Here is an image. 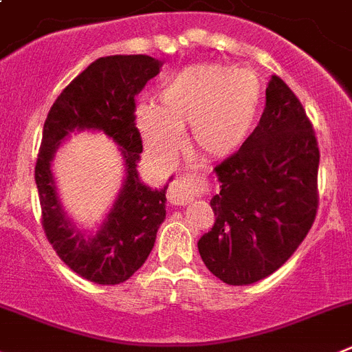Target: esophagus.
<instances>
[{
	"instance_id": "obj_1",
	"label": "esophagus",
	"mask_w": 352,
	"mask_h": 352,
	"mask_svg": "<svg viewBox=\"0 0 352 352\" xmlns=\"http://www.w3.org/2000/svg\"><path fill=\"white\" fill-rule=\"evenodd\" d=\"M202 185L201 176L195 173H185L182 178L174 182V185L169 188L167 201L174 206H186L193 201V192Z\"/></svg>"
}]
</instances>
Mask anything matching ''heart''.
Listing matches in <instances>:
<instances>
[{
	"label": "heart",
	"instance_id": "obj_1",
	"mask_svg": "<svg viewBox=\"0 0 352 352\" xmlns=\"http://www.w3.org/2000/svg\"><path fill=\"white\" fill-rule=\"evenodd\" d=\"M263 83L253 69L197 64L174 73L159 90V108L141 104L136 124L155 159L170 164L190 141L211 159H227L253 134Z\"/></svg>",
	"mask_w": 352,
	"mask_h": 352
}]
</instances>
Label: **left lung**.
<instances>
[{
  "instance_id": "obj_1",
  "label": "left lung",
  "mask_w": 352,
  "mask_h": 352,
  "mask_svg": "<svg viewBox=\"0 0 352 352\" xmlns=\"http://www.w3.org/2000/svg\"><path fill=\"white\" fill-rule=\"evenodd\" d=\"M318 167V140L304 106L274 75L248 143L214 167L216 221L197 243L206 267L234 286L276 272L314 223Z\"/></svg>"
}]
</instances>
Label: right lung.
<instances>
[{
  "label": "right lung",
  "instance_id": "obj_1",
  "mask_svg": "<svg viewBox=\"0 0 352 352\" xmlns=\"http://www.w3.org/2000/svg\"><path fill=\"white\" fill-rule=\"evenodd\" d=\"M162 60L150 56L99 57L52 104L43 125L34 179L48 243L73 272L98 285H120L144 262L166 220V190L140 179L143 151L136 127V98L157 76ZM101 130L124 159L126 178L113 208L96 234L80 231L62 209L51 160L71 131ZM173 179V178H170Z\"/></svg>",
  "mask_w": 352,
  "mask_h": 352
}]
</instances>
